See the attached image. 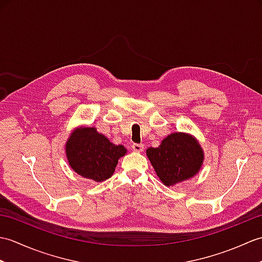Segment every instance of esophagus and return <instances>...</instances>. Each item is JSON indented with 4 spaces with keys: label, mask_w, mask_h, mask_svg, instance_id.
Segmentation results:
<instances>
[{
    "label": "esophagus",
    "mask_w": 262,
    "mask_h": 262,
    "mask_svg": "<svg viewBox=\"0 0 262 262\" xmlns=\"http://www.w3.org/2000/svg\"><path fill=\"white\" fill-rule=\"evenodd\" d=\"M132 148H133V151L140 153V152H142L143 149H144V145H143V144L134 143V144H132Z\"/></svg>",
    "instance_id": "obj_1"
}]
</instances>
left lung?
I'll use <instances>...</instances> for the list:
<instances>
[{
  "label": "left lung",
  "instance_id": "obj_1",
  "mask_svg": "<svg viewBox=\"0 0 262 262\" xmlns=\"http://www.w3.org/2000/svg\"><path fill=\"white\" fill-rule=\"evenodd\" d=\"M146 154L165 186H172L193 177L204 160L203 149L197 141L183 133L169 135L159 147L147 148Z\"/></svg>",
  "mask_w": 262,
  "mask_h": 262
}]
</instances>
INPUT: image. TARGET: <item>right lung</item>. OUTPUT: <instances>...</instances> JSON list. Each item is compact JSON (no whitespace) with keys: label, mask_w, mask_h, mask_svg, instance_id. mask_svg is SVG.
Segmentation results:
<instances>
[{"label":"right lung","mask_w":262,"mask_h":262,"mask_svg":"<svg viewBox=\"0 0 262 262\" xmlns=\"http://www.w3.org/2000/svg\"><path fill=\"white\" fill-rule=\"evenodd\" d=\"M125 153L124 146L110 143L93 127L77 128L66 143L71 168L80 176L98 182L114 174L118 159Z\"/></svg>","instance_id":"add662e5"}]
</instances>
